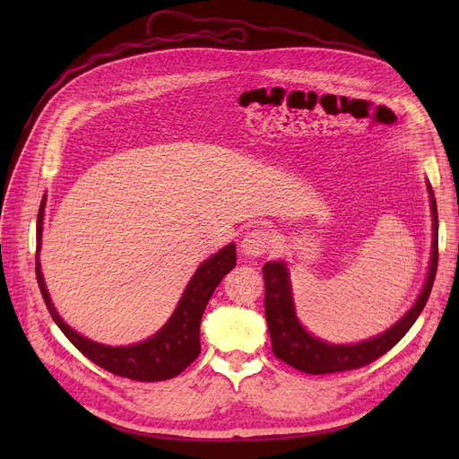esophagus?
<instances>
[{
	"instance_id": "esophagus-1",
	"label": "esophagus",
	"mask_w": 459,
	"mask_h": 459,
	"mask_svg": "<svg viewBox=\"0 0 459 459\" xmlns=\"http://www.w3.org/2000/svg\"><path fill=\"white\" fill-rule=\"evenodd\" d=\"M272 246V234L268 230H262V229H255L251 232H247L242 239V253L246 256H251V258H256V256H262L264 253H266Z\"/></svg>"
}]
</instances>
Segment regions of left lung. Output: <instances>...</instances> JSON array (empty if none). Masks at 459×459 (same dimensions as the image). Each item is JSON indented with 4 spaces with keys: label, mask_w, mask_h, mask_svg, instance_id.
Here are the masks:
<instances>
[{
    "label": "left lung",
    "mask_w": 459,
    "mask_h": 459,
    "mask_svg": "<svg viewBox=\"0 0 459 459\" xmlns=\"http://www.w3.org/2000/svg\"><path fill=\"white\" fill-rule=\"evenodd\" d=\"M431 217H433V244H431V260L429 272L424 282L422 292L415 305L407 310V315L396 322L391 329L374 336V339L357 342V344H329L320 339H315L310 333L303 329L296 316L292 286L288 279V270L284 262H266L262 268L264 286V308H266V322L272 336V348L277 359L284 360L286 365L294 367L305 374H333L346 372L374 363L376 359L394 348L403 334L411 329L422 312L433 281L437 273L439 260V221H437V204L433 197V189L428 184Z\"/></svg>",
    "instance_id": "left-lung-1"
}]
</instances>
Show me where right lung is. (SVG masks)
Segmentation results:
<instances>
[{
  "instance_id": "1",
  "label": "right lung",
  "mask_w": 459,
  "mask_h": 459,
  "mask_svg": "<svg viewBox=\"0 0 459 459\" xmlns=\"http://www.w3.org/2000/svg\"><path fill=\"white\" fill-rule=\"evenodd\" d=\"M42 217H44V199L40 203L37 217V281L46 308L50 310L54 322L65 333L66 339L74 344L87 359L100 368L134 381H163L171 379L184 372L193 360L201 353V320L203 312L221 279L236 266V246L230 244L220 253L212 255L204 260L195 275L191 277L189 284L180 298L178 307L169 322L144 342L111 348L99 342H92L80 333L72 331L56 312L50 296H48L46 284L40 273L39 249L42 238Z\"/></svg>"
}]
</instances>
